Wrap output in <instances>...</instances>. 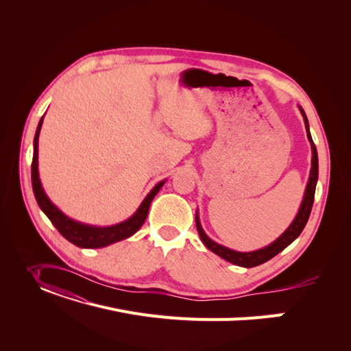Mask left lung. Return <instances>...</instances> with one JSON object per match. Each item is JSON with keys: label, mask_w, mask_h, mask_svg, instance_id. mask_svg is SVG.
I'll list each match as a JSON object with an SVG mask.
<instances>
[{"label": "left lung", "mask_w": 351, "mask_h": 351, "mask_svg": "<svg viewBox=\"0 0 351 351\" xmlns=\"http://www.w3.org/2000/svg\"><path fill=\"white\" fill-rule=\"evenodd\" d=\"M299 109H300V114H302L303 121H304L307 139L311 145V169H310L308 182H307V186H306V191H304L302 205L299 208V212H298L296 217H294L293 222L290 223V226L278 239H276L274 242H271L270 245H267L262 249H257V250H253V252H237V250H232L226 246H222V245L216 243L215 241H212V239L205 233L204 228H202L199 215L196 212L195 220H196V229H197V233L200 236V241L204 242V245L210 252H213L219 257H222V259L228 261L229 263H233V265L241 266V267H254V266H259V265L270 261L271 257H274L276 254L280 253L283 249H286L290 243L296 241V239L300 236V233L303 232L306 223H307L311 208H313V202H315V192H316L317 178H319V158H317L316 145H315V142H313L311 135H310L307 117H306L302 106H299Z\"/></svg>", "instance_id": "obj_1"}]
</instances>
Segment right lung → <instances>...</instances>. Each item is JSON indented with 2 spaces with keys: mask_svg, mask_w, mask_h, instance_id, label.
Instances as JSON below:
<instances>
[{
  "mask_svg": "<svg viewBox=\"0 0 351 351\" xmlns=\"http://www.w3.org/2000/svg\"><path fill=\"white\" fill-rule=\"evenodd\" d=\"M43 122H44V117L40 119L38 126H36L35 136H34L31 179H32V191L36 199V204H38L41 210L51 220V223L57 228V230L66 239L68 242L82 249L105 247L135 234L141 229V226L145 223L147 210H149V206H151V202L154 200L156 193L160 191V188L165 185L166 179L156 183L154 189L142 200V204L136 209V212L121 223H117L112 226H94V225L81 223L78 220H73L52 204L41 185L40 172H38V139H40Z\"/></svg>",
  "mask_w": 351,
  "mask_h": 351,
  "instance_id": "add662e5",
  "label": "right lung"
}]
</instances>
